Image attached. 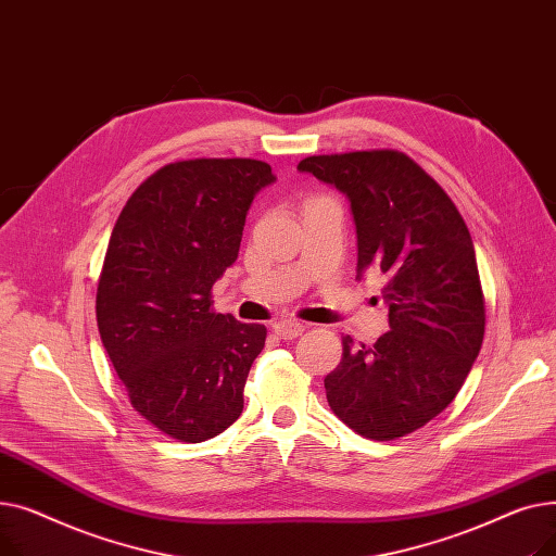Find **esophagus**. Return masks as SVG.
<instances>
[{
  "label": "esophagus",
  "mask_w": 556,
  "mask_h": 556,
  "mask_svg": "<svg viewBox=\"0 0 556 556\" xmlns=\"http://www.w3.org/2000/svg\"><path fill=\"white\" fill-rule=\"evenodd\" d=\"M273 329L281 340H295L298 336H302L306 331V327L302 323H295V319H279Z\"/></svg>",
  "instance_id": "34e87169"
}]
</instances>
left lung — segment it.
Wrapping results in <instances>:
<instances>
[{
    "label": "left lung",
    "instance_id": "8db88e82",
    "mask_svg": "<svg viewBox=\"0 0 556 556\" xmlns=\"http://www.w3.org/2000/svg\"><path fill=\"white\" fill-rule=\"evenodd\" d=\"M298 168L352 202L358 277L381 270L390 306V331L374 346L342 338V361L325 378L327 401L367 440H396L444 410L480 354L484 295L469 227L405 153L311 155Z\"/></svg>",
    "mask_w": 556,
    "mask_h": 556
}]
</instances>
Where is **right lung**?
Returning a JSON list of instances; mask_svg holds the SVG:
<instances>
[{
  "mask_svg": "<svg viewBox=\"0 0 556 556\" xmlns=\"http://www.w3.org/2000/svg\"><path fill=\"white\" fill-rule=\"evenodd\" d=\"M261 160H185L146 178L114 223L97 288L101 342L135 410L187 444L241 417L266 327L212 308V288L239 256Z\"/></svg>",
  "mask_w": 556,
  "mask_h": 556,
  "instance_id": "add662e5",
  "label": "right lung"
}]
</instances>
